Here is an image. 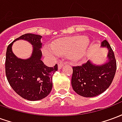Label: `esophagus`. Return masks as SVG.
Instances as JSON below:
<instances>
[{
	"label": "esophagus",
	"instance_id": "obj_1",
	"mask_svg": "<svg viewBox=\"0 0 122 122\" xmlns=\"http://www.w3.org/2000/svg\"><path fill=\"white\" fill-rule=\"evenodd\" d=\"M63 63H60L58 64V69H61L63 66Z\"/></svg>",
	"mask_w": 122,
	"mask_h": 122
}]
</instances>
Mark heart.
Returning a JSON list of instances; mask_svg holds the SVG:
<instances>
[{
  "mask_svg": "<svg viewBox=\"0 0 122 122\" xmlns=\"http://www.w3.org/2000/svg\"><path fill=\"white\" fill-rule=\"evenodd\" d=\"M90 40L85 36H72L58 39L52 46L46 45L43 49L45 55L52 58L67 56L71 61H78L86 54Z\"/></svg>",
  "mask_w": 122,
  "mask_h": 122,
  "instance_id": "obj_1",
  "label": "heart"
}]
</instances>
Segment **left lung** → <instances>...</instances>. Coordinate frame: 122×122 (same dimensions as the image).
I'll return each mask as SVG.
<instances>
[{"instance_id":"obj_1","label":"left lung","mask_w":122,"mask_h":122,"mask_svg":"<svg viewBox=\"0 0 122 122\" xmlns=\"http://www.w3.org/2000/svg\"><path fill=\"white\" fill-rule=\"evenodd\" d=\"M101 47L107 48V62L95 65L90 60L80 66H72V87L77 94L85 97L99 95L107 90L112 82L116 71V61L112 49L105 40Z\"/></svg>"}]
</instances>
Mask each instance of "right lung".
Here are the masks:
<instances>
[{
    "mask_svg": "<svg viewBox=\"0 0 122 122\" xmlns=\"http://www.w3.org/2000/svg\"><path fill=\"white\" fill-rule=\"evenodd\" d=\"M42 36L27 33L14 40L7 48L5 70L8 81L12 89L23 99L38 101L47 97L52 89V76L57 71V65L49 67L42 58ZM24 40L33 46L31 56L27 60L18 58L11 50L16 40Z\"/></svg>",
    "mask_w": 122,
    "mask_h": 122,
    "instance_id": "add662e5",
    "label": "right lung"
}]
</instances>
